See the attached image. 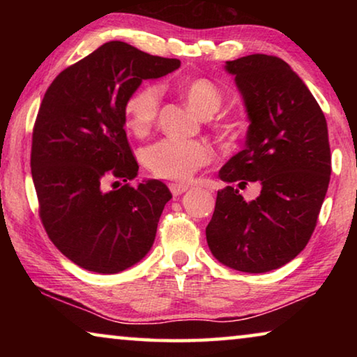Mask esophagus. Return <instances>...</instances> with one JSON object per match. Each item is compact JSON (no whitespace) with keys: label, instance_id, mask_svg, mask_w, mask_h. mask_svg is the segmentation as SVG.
Segmentation results:
<instances>
[{"label":"esophagus","instance_id":"esophagus-1","mask_svg":"<svg viewBox=\"0 0 357 357\" xmlns=\"http://www.w3.org/2000/svg\"><path fill=\"white\" fill-rule=\"evenodd\" d=\"M168 187H170V192L173 193L174 197L183 195L184 192L189 190V185H185V184H179V183H172V184H168Z\"/></svg>","mask_w":357,"mask_h":357}]
</instances>
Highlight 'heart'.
Returning <instances> with one entry per match:
<instances>
[{"instance_id":"b5f03b06","label":"heart","mask_w":357,"mask_h":357,"mask_svg":"<svg viewBox=\"0 0 357 357\" xmlns=\"http://www.w3.org/2000/svg\"><path fill=\"white\" fill-rule=\"evenodd\" d=\"M193 112L209 118L222 105V93L206 78H193L179 88ZM160 88L143 84L126 100V124L135 135H144L155 123L160 105ZM213 159V149L197 140L162 138L143 151V162L155 176L173 181H185Z\"/></svg>"}]
</instances>
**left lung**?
<instances>
[{
  "label": "left lung",
  "instance_id": "8db88e82",
  "mask_svg": "<svg viewBox=\"0 0 357 357\" xmlns=\"http://www.w3.org/2000/svg\"><path fill=\"white\" fill-rule=\"evenodd\" d=\"M225 70L234 75L250 124L245 148L219 172L229 185L217 192L206 241L228 268L268 273L298 257L317 227L331 179L328 123L283 59L257 53L227 61ZM249 182L262 192L245 202L238 189Z\"/></svg>",
  "mask_w": 357,
  "mask_h": 357
}]
</instances>
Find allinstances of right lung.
<instances>
[{"label": "right lung", "mask_w": 357, "mask_h": 357, "mask_svg": "<svg viewBox=\"0 0 357 357\" xmlns=\"http://www.w3.org/2000/svg\"><path fill=\"white\" fill-rule=\"evenodd\" d=\"M179 66V59L110 40L64 69L42 99L31 146L39 215L52 243L83 269L121 273L154 244L172 193L159 179L129 184L138 164L124 130V107L143 80ZM112 178L125 185L105 191Z\"/></svg>", "instance_id": "1"}]
</instances>
